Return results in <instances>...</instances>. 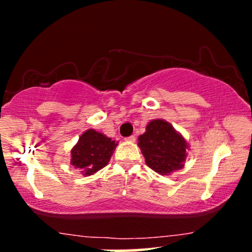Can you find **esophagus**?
<instances>
[{"label": "esophagus", "instance_id": "obj_1", "mask_svg": "<svg viewBox=\"0 0 252 252\" xmlns=\"http://www.w3.org/2000/svg\"><path fill=\"white\" fill-rule=\"evenodd\" d=\"M135 140H136L135 135H131V136H129V137L126 138V141H128V142H135Z\"/></svg>", "mask_w": 252, "mask_h": 252}]
</instances>
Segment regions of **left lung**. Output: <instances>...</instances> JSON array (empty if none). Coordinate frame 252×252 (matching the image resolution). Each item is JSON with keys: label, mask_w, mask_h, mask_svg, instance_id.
<instances>
[{"label": "left lung", "mask_w": 252, "mask_h": 252, "mask_svg": "<svg viewBox=\"0 0 252 252\" xmlns=\"http://www.w3.org/2000/svg\"><path fill=\"white\" fill-rule=\"evenodd\" d=\"M138 147L149 168L161 175L181 169L186 160V140L163 120H153L146 132L138 136Z\"/></svg>", "instance_id": "obj_1"}]
</instances>
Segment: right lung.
<instances>
[{"mask_svg": "<svg viewBox=\"0 0 252 252\" xmlns=\"http://www.w3.org/2000/svg\"><path fill=\"white\" fill-rule=\"evenodd\" d=\"M117 144L102 132L86 130L71 150V164L82 170L83 175L94 174L108 164Z\"/></svg>", "mask_w": 252, "mask_h": 252, "instance_id": "add662e5", "label": "right lung"}]
</instances>
